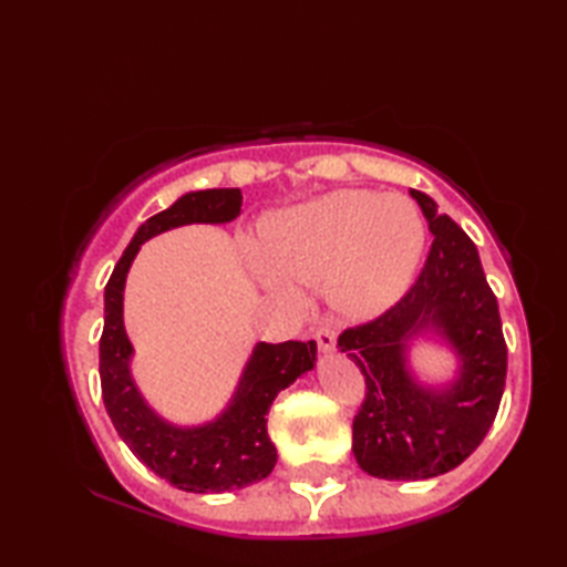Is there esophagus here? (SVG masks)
Listing matches in <instances>:
<instances>
[{"instance_id": "obj_1", "label": "esophagus", "mask_w": 567, "mask_h": 567, "mask_svg": "<svg viewBox=\"0 0 567 567\" xmlns=\"http://www.w3.org/2000/svg\"><path fill=\"white\" fill-rule=\"evenodd\" d=\"M315 339H317V343H319V351L331 353L333 348H336V323L323 321L321 327L315 331Z\"/></svg>"}]
</instances>
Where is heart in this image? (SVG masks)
Masks as SVG:
<instances>
[{"label": "heart", "instance_id": "obj_1", "mask_svg": "<svg viewBox=\"0 0 567 567\" xmlns=\"http://www.w3.org/2000/svg\"><path fill=\"white\" fill-rule=\"evenodd\" d=\"M424 244V216L409 197L331 192L280 214L265 228L262 280L282 295H292V285L327 282L336 307L370 315L400 297Z\"/></svg>", "mask_w": 567, "mask_h": 567}]
</instances>
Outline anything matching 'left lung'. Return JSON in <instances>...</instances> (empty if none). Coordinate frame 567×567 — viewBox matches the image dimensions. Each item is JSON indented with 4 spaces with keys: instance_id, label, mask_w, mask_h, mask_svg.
<instances>
[{
    "instance_id": "8db88e82",
    "label": "left lung",
    "mask_w": 567,
    "mask_h": 567,
    "mask_svg": "<svg viewBox=\"0 0 567 567\" xmlns=\"http://www.w3.org/2000/svg\"><path fill=\"white\" fill-rule=\"evenodd\" d=\"M409 192L433 234L424 268L400 302L339 336L368 388L353 419V453L380 480H426L461 465L487 436L507 380L497 297L475 244L429 195ZM426 330L462 360L445 389H424L408 370V341Z\"/></svg>"
}]
</instances>
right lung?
I'll list each match as a JSON object with an SVG mask.
<instances>
[{
  "mask_svg": "<svg viewBox=\"0 0 567 567\" xmlns=\"http://www.w3.org/2000/svg\"><path fill=\"white\" fill-rule=\"evenodd\" d=\"M240 189H199L141 224L104 287V331L100 339L102 400L118 436L143 465L185 492H231L272 473L277 451L268 436V412L277 392L315 368V341L258 343L240 375L234 400L214 421L195 429L167 424L143 400L128 360L124 331V285L136 252L148 238L185 224H226L240 214Z\"/></svg>",
  "mask_w": 567,
  "mask_h": 567,
  "instance_id": "obj_1",
  "label": "right lung"
}]
</instances>
